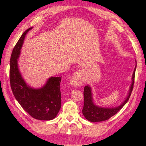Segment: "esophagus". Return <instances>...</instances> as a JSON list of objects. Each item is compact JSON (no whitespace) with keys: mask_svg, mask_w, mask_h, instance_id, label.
I'll use <instances>...</instances> for the list:
<instances>
[{"mask_svg":"<svg viewBox=\"0 0 146 146\" xmlns=\"http://www.w3.org/2000/svg\"><path fill=\"white\" fill-rule=\"evenodd\" d=\"M84 72L82 70L76 71L70 79V84L73 86L79 87L84 84Z\"/></svg>","mask_w":146,"mask_h":146,"instance_id":"esophagus-1","label":"esophagus"}]
</instances>
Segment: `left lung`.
I'll return each instance as SVG.
<instances>
[{"label":"left lung","instance_id":"obj_1","mask_svg":"<svg viewBox=\"0 0 146 146\" xmlns=\"http://www.w3.org/2000/svg\"><path fill=\"white\" fill-rule=\"evenodd\" d=\"M136 67L137 62L135 68V70L133 71V75H132V82L131 86L129 87L128 96L126 97V100L124 101L123 103L117 107L104 108L100 107L96 105L93 102L91 87L89 86H86L84 87V103L83 110H82V113H83V115H84V117L86 118V119L91 122H93V123L108 120V119H110L111 117H112L113 115L116 114V113L124 107V105H125L129 100V97L131 96L132 90H133V88Z\"/></svg>","mask_w":146,"mask_h":146}]
</instances>
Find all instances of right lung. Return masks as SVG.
I'll list each match as a JSON object with an SVG mask.
<instances>
[{"instance_id": "right-lung-1", "label": "right lung", "mask_w": 146, "mask_h": 146, "mask_svg": "<svg viewBox=\"0 0 146 146\" xmlns=\"http://www.w3.org/2000/svg\"><path fill=\"white\" fill-rule=\"evenodd\" d=\"M32 29L29 28L23 33L13 50L9 69L11 87L16 100L31 117L49 121L56 117L61 107L60 84L62 76H52L40 89L32 88L23 80L18 69V60L26 34Z\"/></svg>"}]
</instances>
